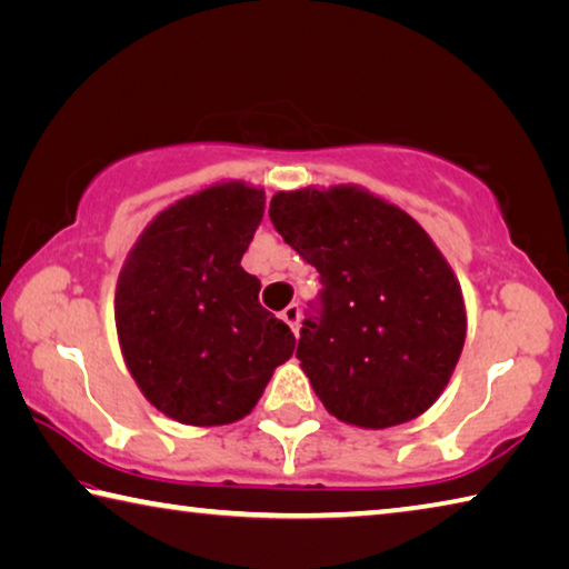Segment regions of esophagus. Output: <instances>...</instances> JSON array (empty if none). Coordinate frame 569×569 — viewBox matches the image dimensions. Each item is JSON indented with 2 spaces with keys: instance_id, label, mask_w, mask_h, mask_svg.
Instances as JSON below:
<instances>
[{
  "instance_id": "34e87169",
  "label": "esophagus",
  "mask_w": 569,
  "mask_h": 569,
  "mask_svg": "<svg viewBox=\"0 0 569 569\" xmlns=\"http://www.w3.org/2000/svg\"><path fill=\"white\" fill-rule=\"evenodd\" d=\"M281 316H283V321H286L288 326H291L293 333H298V321H301V306H298V303L286 306Z\"/></svg>"
}]
</instances>
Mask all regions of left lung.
<instances>
[{
    "label": "left lung",
    "mask_w": 569,
    "mask_h": 569,
    "mask_svg": "<svg viewBox=\"0 0 569 569\" xmlns=\"http://www.w3.org/2000/svg\"><path fill=\"white\" fill-rule=\"evenodd\" d=\"M271 223L321 291L296 359L336 419L366 429L417 419L465 346L461 288L411 216L359 188L276 192Z\"/></svg>",
    "instance_id": "obj_1"
}]
</instances>
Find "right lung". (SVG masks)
<instances>
[{"mask_svg":"<svg viewBox=\"0 0 569 569\" xmlns=\"http://www.w3.org/2000/svg\"><path fill=\"white\" fill-rule=\"evenodd\" d=\"M263 210V190L243 182L200 190L162 210L122 266V356L148 401L180 423L243 419L296 349L240 266Z\"/></svg>","mask_w":569,"mask_h":569,"instance_id":"right-lung-1","label":"right lung"}]
</instances>
